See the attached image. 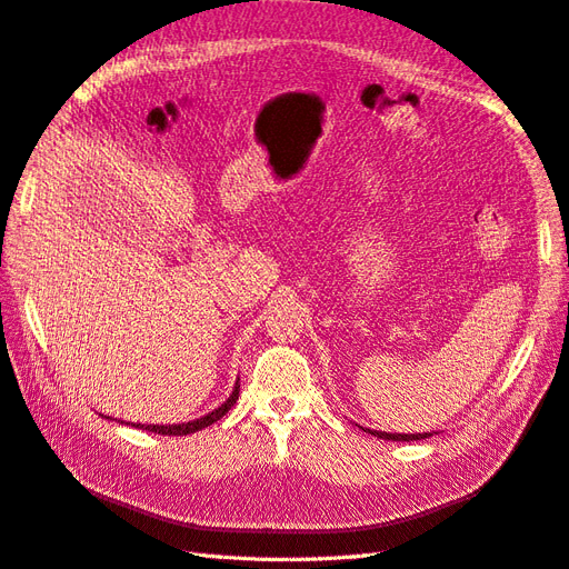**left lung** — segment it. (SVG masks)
Wrapping results in <instances>:
<instances>
[{"label": "left lung", "instance_id": "1", "mask_svg": "<svg viewBox=\"0 0 569 569\" xmlns=\"http://www.w3.org/2000/svg\"><path fill=\"white\" fill-rule=\"evenodd\" d=\"M368 435H375L377 439H387V441H418L432 437V432H422V435H389V432H377V429H363Z\"/></svg>", "mask_w": 569, "mask_h": 569}]
</instances>
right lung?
<instances>
[{"instance_id": "add662e5", "label": "right lung", "mask_w": 569, "mask_h": 569, "mask_svg": "<svg viewBox=\"0 0 569 569\" xmlns=\"http://www.w3.org/2000/svg\"><path fill=\"white\" fill-rule=\"evenodd\" d=\"M237 399H239V380H237V385H234V389H232V393L228 396V401H222L216 410H211V412H206L203 418H197V420H189V422H180V425H132V427H137V429H147V432H153V435H176V437H187V435H192V432H199V429H203V427H209V425H213V422H218L222 416H226V412L237 403ZM126 425H130V422H126Z\"/></svg>"}]
</instances>
